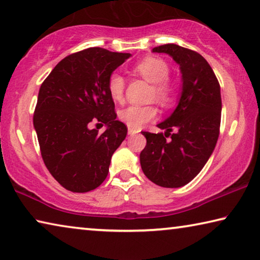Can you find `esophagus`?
<instances>
[{"mask_svg": "<svg viewBox=\"0 0 260 260\" xmlns=\"http://www.w3.org/2000/svg\"><path fill=\"white\" fill-rule=\"evenodd\" d=\"M137 133H138L137 129H133V128H131V127H128V134L129 135H134V134H137Z\"/></svg>", "mask_w": 260, "mask_h": 260, "instance_id": "obj_1", "label": "esophagus"}]
</instances>
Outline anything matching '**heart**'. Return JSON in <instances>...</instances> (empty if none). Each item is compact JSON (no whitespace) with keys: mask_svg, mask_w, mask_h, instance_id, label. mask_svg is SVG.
<instances>
[{"mask_svg":"<svg viewBox=\"0 0 260 260\" xmlns=\"http://www.w3.org/2000/svg\"><path fill=\"white\" fill-rule=\"evenodd\" d=\"M133 72L137 75L150 82V100H155L160 105H170L175 97V84L169 80L170 67L167 61L157 56H147L134 66ZM125 78L120 74H111L108 81V90L113 101L120 102L125 93ZM157 115V109L154 105H129L119 113L120 120L133 129H139Z\"/></svg>","mask_w":260,"mask_h":260,"instance_id":"heart-1","label":"heart"}]
</instances>
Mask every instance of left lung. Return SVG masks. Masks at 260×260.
Wrapping results in <instances>:
<instances>
[{"label": "left lung", "mask_w": 260, "mask_h": 260, "mask_svg": "<svg viewBox=\"0 0 260 260\" xmlns=\"http://www.w3.org/2000/svg\"><path fill=\"white\" fill-rule=\"evenodd\" d=\"M152 52L167 53L179 64L182 93L174 112L157 125L166 129L164 134L143 132L147 145L140 163L152 183L180 187L199 174L216 146L222 110L220 84L199 53L175 44L155 47ZM174 129L176 132L171 134Z\"/></svg>", "instance_id": "left-lung-1"}]
</instances>
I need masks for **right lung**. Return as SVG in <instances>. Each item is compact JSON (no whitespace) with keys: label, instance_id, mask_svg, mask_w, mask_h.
Masks as SVG:
<instances>
[{"label":"right lung","instance_id":"right-lung-1","mask_svg":"<svg viewBox=\"0 0 260 260\" xmlns=\"http://www.w3.org/2000/svg\"><path fill=\"white\" fill-rule=\"evenodd\" d=\"M129 56L83 49L61 60L40 86L34 126L45 166L66 189L89 192L108 177L111 157L127 135L115 119L108 81ZM92 121L106 123L104 134L88 128Z\"/></svg>","mask_w":260,"mask_h":260}]
</instances>
